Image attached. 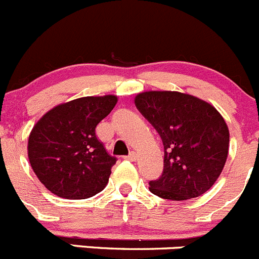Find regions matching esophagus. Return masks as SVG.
I'll return each instance as SVG.
<instances>
[{"label":"esophagus","mask_w":259,"mask_h":259,"mask_svg":"<svg viewBox=\"0 0 259 259\" xmlns=\"http://www.w3.org/2000/svg\"><path fill=\"white\" fill-rule=\"evenodd\" d=\"M126 160H130V161H135L136 158H137V153L135 152V151H132V152H130L128 156H126Z\"/></svg>","instance_id":"1"}]
</instances>
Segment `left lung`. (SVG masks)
<instances>
[{
	"instance_id": "left-lung-1",
	"label": "left lung",
	"mask_w": 259,
	"mask_h": 259,
	"mask_svg": "<svg viewBox=\"0 0 259 259\" xmlns=\"http://www.w3.org/2000/svg\"><path fill=\"white\" fill-rule=\"evenodd\" d=\"M135 103L165 150L162 174L148 183L151 193L178 201L206 193L219 178L229 148V131L219 112L179 92H145Z\"/></svg>"
}]
</instances>
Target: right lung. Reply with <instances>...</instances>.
I'll return each instance as SVG.
<instances>
[{"label":"right lung","instance_id":"1","mask_svg":"<svg viewBox=\"0 0 259 259\" xmlns=\"http://www.w3.org/2000/svg\"><path fill=\"white\" fill-rule=\"evenodd\" d=\"M117 97H83L49 111L29 137V160L39 180L60 198L87 199L106 188L117 157L96 135Z\"/></svg>","mask_w":259,"mask_h":259}]
</instances>
